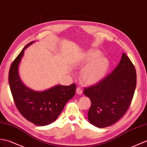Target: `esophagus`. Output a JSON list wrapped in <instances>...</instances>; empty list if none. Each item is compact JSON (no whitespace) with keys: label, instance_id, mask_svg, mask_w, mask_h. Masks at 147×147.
I'll return each instance as SVG.
<instances>
[{"label":"esophagus","instance_id":"1","mask_svg":"<svg viewBox=\"0 0 147 147\" xmlns=\"http://www.w3.org/2000/svg\"><path fill=\"white\" fill-rule=\"evenodd\" d=\"M76 93L78 94H81L82 93H83V90H82V89H81V88H80V87H78L77 88Z\"/></svg>","mask_w":147,"mask_h":147}]
</instances>
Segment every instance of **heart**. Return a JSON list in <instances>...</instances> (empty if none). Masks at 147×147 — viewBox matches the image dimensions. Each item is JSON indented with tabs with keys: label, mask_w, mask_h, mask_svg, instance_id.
<instances>
[{
	"label": "heart",
	"mask_w": 147,
	"mask_h": 147,
	"mask_svg": "<svg viewBox=\"0 0 147 147\" xmlns=\"http://www.w3.org/2000/svg\"><path fill=\"white\" fill-rule=\"evenodd\" d=\"M98 50H90L85 55L83 63L88 64L81 73V78L86 84H94L101 80L107 73L110 62Z\"/></svg>",
	"instance_id": "1"
}]
</instances>
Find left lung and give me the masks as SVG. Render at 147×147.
<instances>
[{"mask_svg": "<svg viewBox=\"0 0 147 147\" xmlns=\"http://www.w3.org/2000/svg\"><path fill=\"white\" fill-rule=\"evenodd\" d=\"M136 84L135 67L123 53L118 65L111 73L93 86L84 88L90 99L88 120L98 128L115 123L125 115L134 97Z\"/></svg>", "mask_w": 147, "mask_h": 147, "instance_id": "1", "label": "left lung"}]
</instances>
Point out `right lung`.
Listing matches in <instances>:
<instances>
[{"label":"right lung","mask_w":147,"mask_h":147,"mask_svg":"<svg viewBox=\"0 0 147 147\" xmlns=\"http://www.w3.org/2000/svg\"><path fill=\"white\" fill-rule=\"evenodd\" d=\"M34 42L24 47L13 61L9 73V83L17 108L27 120L38 126H45L55 121L66 103L75 94V84H58L43 91H36L23 84L19 74V66L24 51Z\"/></svg>","instance_id":"right-lung-1"}]
</instances>
